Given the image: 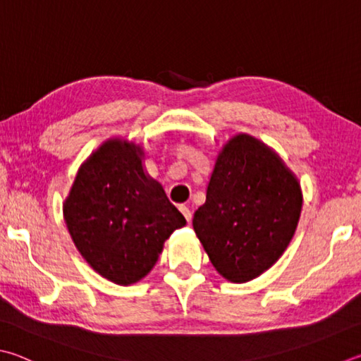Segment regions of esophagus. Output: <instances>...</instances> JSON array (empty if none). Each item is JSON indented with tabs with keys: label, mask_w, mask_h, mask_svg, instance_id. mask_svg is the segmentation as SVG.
<instances>
[{
	"label": "esophagus",
	"mask_w": 361,
	"mask_h": 361,
	"mask_svg": "<svg viewBox=\"0 0 361 361\" xmlns=\"http://www.w3.org/2000/svg\"><path fill=\"white\" fill-rule=\"evenodd\" d=\"M180 212L183 213V216H185L188 222L192 219V213H191V209H189L186 205H180Z\"/></svg>",
	"instance_id": "esophagus-1"
}]
</instances>
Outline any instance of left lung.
<instances>
[{
	"mask_svg": "<svg viewBox=\"0 0 361 361\" xmlns=\"http://www.w3.org/2000/svg\"><path fill=\"white\" fill-rule=\"evenodd\" d=\"M301 203L298 181L284 162L254 137L240 134L219 153L192 226L218 273L246 283L289 246Z\"/></svg>",
	"mask_w": 361,
	"mask_h": 361,
	"instance_id": "left-lung-1",
	"label": "left lung"
}]
</instances>
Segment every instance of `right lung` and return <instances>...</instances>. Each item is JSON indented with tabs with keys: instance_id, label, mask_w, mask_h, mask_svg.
Segmentation results:
<instances>
[{
	"instance_id": "1",
	"label": "right lung",
	"mask_w": 361,
	"mask_h": 361,
	"mask_svg": "<svg viewBox=\"0 0 361 361\" xmlns=\"http://www.w3.org/2000/svg\"><path fill=\"white\" fill-rule=\"evenodd\" d=\"M142 148L109 140L83 164L63 205L83 259L115 284L152 271L164 241L186 224L158 181L145 175Z\"/></svg>"
}]
</instances>
